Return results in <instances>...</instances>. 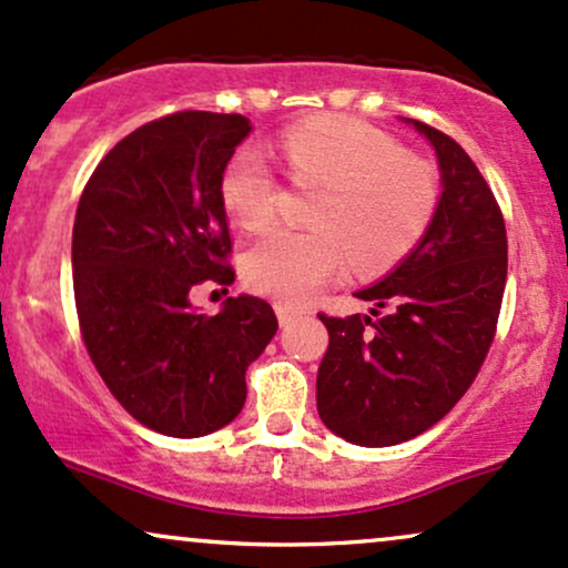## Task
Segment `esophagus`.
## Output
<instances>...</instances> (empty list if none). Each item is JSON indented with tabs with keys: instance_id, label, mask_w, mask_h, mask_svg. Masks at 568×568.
<instances>
[{
	"instance_id": "obj_1",
	"label": "esophagus",
	"mask_w": 568,
	"mask_h": 568,
	"mask_svg": "<svg viewBox=\"0 0 568 568\" xmlns=\"http://www.w3.org/2000/svg\"><path fill=\"white\" fill-rule=\"evenodd\" d=\"M305 311L303 308H295V305H286V303H276V316L278 322H282V327H286L290 322H295L297 316H303Z\"/></svg>"
}]
</instances>
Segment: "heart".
<instances>
[{"label":"heart","instance_id":"obj_1","mask_svg":"<svg viewBox=\"0 0 568 568\" xmlns=\"http://www.w3.org/2000/svg\"><path fill=\"white\" fill-rule=\"evenodd\" d=\"M278 150L292 180L324 187L314 231L276 227L244 254L254 292L303 303L346 271L378 273L405 257L429 231L439 203L435 165L405 152L386 131L356 118H316L290 125ZM227 214L257 231L276 216L282 184L257 146H241L220 180Z\"/></svg>","mask_w":568,"mask_h":568}]
</instances>
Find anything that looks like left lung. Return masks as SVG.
Segmentation results:
<instances>
[{"instance_id": "1", "label": "left lung", "mask_w": 568, "mask_h": 568, "mask_svg": "<svg viewBox=\"0 0 568 568\" xmlns=\"http://www.w3.org/2000/svg\"><path fill=\"white\" fill-rule=\"evenodd\" d=\"M407 123L437 152L435 220L384 282L356 292L373 316L318 314L329 333L318 416L365 448L418 437L467 394L494 343L507 282L505 216L488 182L448 133Z\"/></svg>"}]
</instances>
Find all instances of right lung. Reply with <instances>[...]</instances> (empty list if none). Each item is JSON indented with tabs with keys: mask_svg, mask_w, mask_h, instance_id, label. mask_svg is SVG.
<instances>
[{
	"mask_svg": "<svg viewBox=\"0 0 568 568\" xmlns=\"http://www.w3.org/2000/svg\"><path fill=\"white\" fill-rule=\"evenodd\" d=\"M250 131L244 114L152 120L106 152L78 203L82 341L112 397L169 437L231 424L246 403V367L278 329L260 297H227L214 316L190 305L195 286L235 278L220 180Z\"/></svg>",
	"mask_w": 568,
	"mask_h": 568,
	"instance_id": "add662e5",
	"label": "right lung"
}]
</instances>
